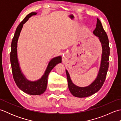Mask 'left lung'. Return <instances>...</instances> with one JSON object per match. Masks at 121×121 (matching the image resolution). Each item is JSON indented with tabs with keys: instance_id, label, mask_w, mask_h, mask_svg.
I'll return each mask as SVG.
<instances>
[{
	"instance_id": "obj_1",
	"label": "left lung",
	"mask_w": 121,
	"mask_h": 121,
	"mask_svg": "<svg viewBox=\"0 0 121 121\" xmlns=\"http://www.w3.org/2000/svg\"><path fill=\"white\" fill-rule=\"evenodd\" d=\"M93 34L98 37L100 42L101 43L102 51L99 71L96 78L88 86L79 87L73 84L68 71L66 70H65L69 89L71 93L76 97H87L98 91L103 85L108 70L109 57L110 56L109 39L107 33L102 27L101 22L98 18L97 19L96 27L93 31Z\"/></svg>"
}]
</instances>
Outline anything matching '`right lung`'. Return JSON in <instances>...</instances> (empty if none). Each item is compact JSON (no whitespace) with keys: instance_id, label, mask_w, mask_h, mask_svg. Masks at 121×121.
<instances>
[{"instance_id":"obj_1","label":"right lung","mask_w":121,"mask_h":121,"mask_svg":"<svg viewBox=\"0 0 121 121\" xmlns=\"http://www.w3.org/2000/svg\"><path fill=\"white\" fill-rule=\"evenodd\" d=\"M36 12H31L27 14L24 20L18 25L11 43L10 52V62L11 65L12 75L15 83L19 88L26 94L31 95H39L43 94L47 89L48 76L50 72L58 63L62 62L61 56L52 58L49 62L48 66L42 78L35 81L28 80L22 72L17 59V41L23 24L32 15H36Z\"/></svg>"}]
</instances>
